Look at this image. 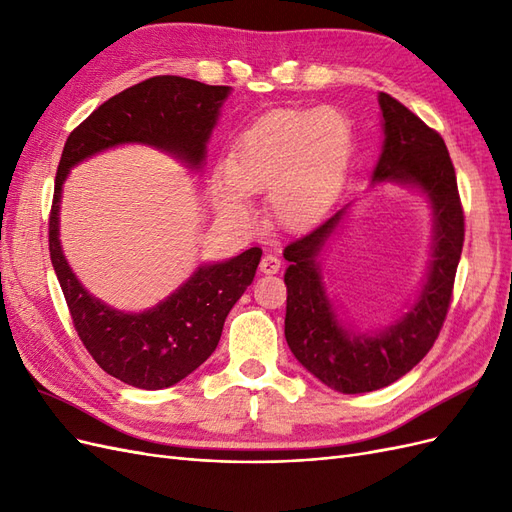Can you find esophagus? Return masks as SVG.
I'll return each mask as SVG.
<instances>
[{
	"instance_id": "1",
	"label": "esophagus",
	"mask_w": 512,
	"mask_h": 512,
	"mask_svg": "<svg viewBox=\"0 0 512 512\" xmlns=\"http://www.w3.org/2000/svg\"><path fill=\"white\" fill-rule=\"evenodd\" d=\"M280 267H282V260L277 258V256H273V254H265V256H262V260H260V271L265 273V275L277 273V271H280Z\"/></svg>"
}]
</instances>
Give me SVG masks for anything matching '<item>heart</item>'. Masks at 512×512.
I'll return each instance as SVG.
<instances>
[{"instance_id":"b5f03b06","label":"heart","mask_w":512,"mask_h":512,"mask_svg":"<svg viewBox=\"0 0 512 512\" xmlns=\"http://www.w3.org/2000/svg\"><path fill=\"white\" fill-rule=\"evenodd\" d=\"M352 151L348 121L335 108L280 111L245 130L226 173L213 179L215 207L245 222V194L269 190L273 220L290 230L314 224L342 190Z\"/></svg>"}]
</instances>
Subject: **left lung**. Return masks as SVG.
I'll list each match as a JSON object with an SVG mask.
<instances>
[{
  "instance_id": "8db88e82",
  "label": "left lung",
  "mask_w": 512,
  "mask_h": 512,
  "mask_svg": "<svg viewBox=\"0 0 512 512\" xmlns=\"http://www.w3.org/2000/svg\"><path fill=\"white\" fill-rule=\"evenodd\" d=\"M378 102L384 143L371 183L414 185L433 209L431 265L416 303L395 324L374 335L352 333L337 320L322 286L318 256L344 220L346 209L284 250L290 262L284 275L286 342L307 371L346 395L393 384L431 350L451 305L466 235L455 166L442 136L389 94H380Z\"/></svg>"
}]
</instances>
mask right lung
<instances>
[{"label":"right lung","instance_id":"add662e5","mask_svg":"<svg viewBox=\"0 0 512 512\" xmlns=\"http://www.w3.org/2000/svg\"><path fill=\"white\" fill-rule=\"evenodd\" d=\"M228 94L230 87L224 85L153 76L98 106L70 132L61 153L49 218L53 269L87 352L106 374L136 389H166L209 359L232 305L254 282L262 250L250 247L230 260L198 267L170 297L141 314L119 312L91 297L61 252V188L72 166L126 143L158 147L190 168H200Z\"/></svg>","mask_w":512,"mask_h":512}]
</instances>
